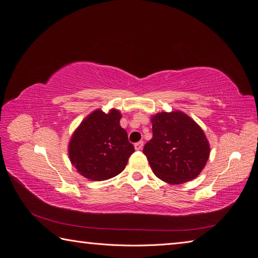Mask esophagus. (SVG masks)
Returning a JSON list of instances; mask_svg holds the SVG:
<instances>
[{"mask_svg": "<svg viewBox=\"0 0 258 258\" xmlns=\"http://www.w3.org/2000/svg\"><path fill=\"white\" fill-rule=\"evenodd\" d=\"M142 147H143V142H142V141H140V142H138V143L135 144V148H136L137 151L142 150Z\"/></svg>", "mask_w": 258, "mask_h": 258, "instance_id": "1", "label": "esophagus"}]
</instances>
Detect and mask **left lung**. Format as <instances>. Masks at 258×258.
Wrapping results in <instances>:
<instances>
[{
    "instance_id": "left-lung-1",
    "label": "left lung",
    "mask_w": 258,
    "mask_h": 258,
    "mask_svg": "<svg viewBox=\"0 0 258 258\" xmlns=\"http://www.w3.org/2000/svg\"><path fill=\"white\" fill-rule=\"evenodd\" d=\"M153 138L143 148L154 174L178 185L196 178L207 165L210 144L204 130L182 111L151 117Z\"/></svg>"
}]
</instances>
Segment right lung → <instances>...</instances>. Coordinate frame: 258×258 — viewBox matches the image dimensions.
Here are the masks:
<instances>
[{
    "instance_id": "1",
    "label": "right lung",
    "mask_w": 258,
    "mask_h": 258,
    "mask_svg": "<svg viewBox=\"0 0 258 258\" xmlns=\"http://www.w3.org/2000/svg\"><path fill=\"white\" fill-rule=\"evenodd\" d=\"M121 113L111 108L92 111L70 138L68 154L71 165L90 181H105L126 168L135 147L120 126Z\"/></svg>"
}]
</instances>
